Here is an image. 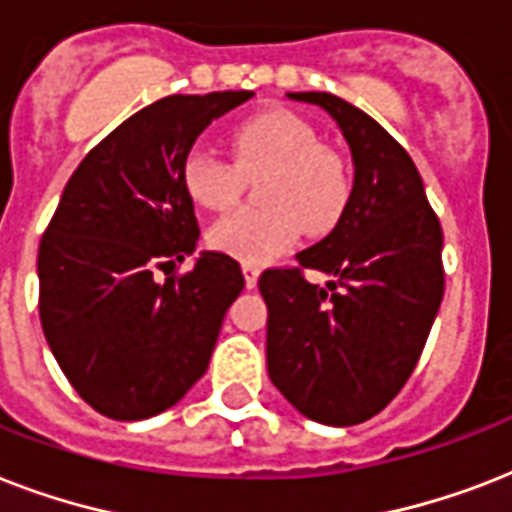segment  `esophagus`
Masks as SVG:
<instances>
[{
	"label": "esophagus",
	"mask_w": 512,
	"mask_h": 512,
	"mask_svg": "<svg viewBox=\"0 0 512 512\" xmlns=\"http://www.w3.org/2000/svg\"><path fill=\"white\" fill-rule=\"evenodd\" d=\"M241 271H244V281H247V287L255 289L257 287V279H260V265L241 263Z\"/></svg>",
	"instance_id": "esophagus-1"
}]
</instances>
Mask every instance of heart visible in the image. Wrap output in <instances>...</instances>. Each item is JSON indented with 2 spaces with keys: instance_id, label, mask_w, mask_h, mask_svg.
Listing matches in <instances>:
<instances>
[{
  "instance_id": "heart-1",
  "label": "heart",
  "mask_w": 512,
  "mask_h": 512,
  "mask_svg": "<svg viewBox=\"0 0 512 512\" xmlns=\"http://www.w3.org/2000/svg\"><path fill=\"white\" fill-rule=\"evenodd\" d=\"M231 159L196 146L180 164V183L199 207L225 209L241 196L244 177H260L257 209H236L209 225V247L247 263H265L292 247L297 233L324 236L350 199L342 156L321 146L311 124L292 111H265L228 138Z\"/></svg>"
}]
</instances>
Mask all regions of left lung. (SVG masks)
Masks as SVG:
<instances>
[{
    "label": "left lung",
    "instance_id": "obj_1",
    "mask_svg": "<svg viewBox=\"0 0 512 512\" xmlns=\"http://www.w3.org/2000/svg\"><path fill=\"white\" fill-rule=\"evenodd\" d=\"M324 108L353 156V191L335 231L260 276L268 377L297 412L358 425L396 398L420 361L444 297V233L404 148L332 92H287ZM305 267L327 272L324 288Z\"/></svg>",
    "mask_w": 512,
    "mask_h": 512
}]
</instances>
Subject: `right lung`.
Masks as SVG:
<instances>
[{
    "label": "right lung",
    "instance_id": "obj_1",
    "mask_svg": "<svg viewBox=\"0 0 512 512\" xmlns=\"http://www.w3.org/2000/svg\"><path fill=\"white\" fill-rule=\"evenodd\" d=\"M252 92L170 95L84 156L39 244V319L74 390L111 420L170 409L207 372L239 263L201 252L180 164L209 124Z\"/></svg>",
    "mask_w": 512,
    "mask_h": 512
}]
</instances>
